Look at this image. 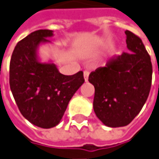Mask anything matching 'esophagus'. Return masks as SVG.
<instances>
[{"instance_id":"1","label":"esophagus","mask_w":159,"mask_h":159,"mask_svg":"<svg viewBox=\"0 0 159 159\" xmlns=\"http://www.w3.org/2000/svg\"><path fill=\"white\" fill-rule=\"evenodd\" d=\"M88 76H89V72L88 71H84V79H85L86 82L88 80Z\"/></svg>"}]
</instances>
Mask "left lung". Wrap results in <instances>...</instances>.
<instances>
[{
    "mask_svg": "<svg viewBox=\"0 0 159 159\" xmlns=\"http://www.w3.org/2000/svg\"><path fill=\"white\" fill-rule=\"evenodd\" d=\"M129 53L111 57L89 75L94 87L93 110L104 125L123 127L141 111L149 96L152 79L151 57L139 37L125 31Z\"/></svg>",
    "mask_w": 159,
    "mask_h": 159,
    "instance_id": "1",
    "label": "left lung"
}]
</instances>
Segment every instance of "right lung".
I'll use <instances>...</instances> for the list:
<instances>
[{
  "label": "right lung",
  "instance_id": "right-lung-1",
  "mask_svg": "<svg viewBox=\"0 0 159 159\" xmlns=\"http://www.w3.org/2000/svg\"><path fill=\"white\" fill-rule=\"evenodd\" d=\"M50 30L30 33L16 44L9 65V85L23 117L43 129L57 126L73 94L84 83L83 72L60 73L54 63H42L37 50L51 43Z\"/></svg>",
  "mask_w": 159,
  "mask_h": 159
}]
</instances>
